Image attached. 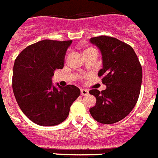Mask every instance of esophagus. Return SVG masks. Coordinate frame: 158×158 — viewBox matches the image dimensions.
<instances>
[{"label":"esophagus","mask_w":158,"mask_h":158,"mask_svg":"<svg viewBox=\"0 0 158 158\" xmlns=\"http://www.w3.org/2000/svg\"><path fill=\"white\" fill-rule=\"evenodd\" d=\"M88 94H89L88 89H81V95L85 96V95H87Z\"/></svg>","instance_id":"esophagus-1"}]
</instances>
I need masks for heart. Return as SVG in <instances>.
<instances>
[{"instance_id":"b5f03b06","label":"heart","mask_w":158,"mask_h":158,"mask_svg":"<svg viewBox=\"0 0 158 158\" xmlns=\"http://www.w3.org/2000/svg\"><path fill=\"white\" fill-rule=\"evenodd\" d=\"M90 49H92V48H85V50H84V52H86V51H89V50H90Z\"/></svg>"}]
</instances>
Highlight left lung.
I'll return each instance as SVG.
<instances>
[{
	"mask_svg": "<svg viewBox=\"0 0 158 158\" xmlns=\"http://www.w3.org/2000/svg\"><path fill=\"white\" fill-rule=\"evenodd\" d=\"M90 42L102 52L103 68L98 73L106 89H91L97 98L89 110L94 120L102 124H114L124 119L133 110L141 91L142 68L129 44L109 36L92 37Z\"/></svg>",
	"mask_w": 158,
	"mask_h": 158,
	"instance_id": "left-lung-1",
	"label": "left lung"
}]
</instances>
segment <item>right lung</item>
<instances>
[{
    "label": "right lung",
    "mask_w": 158,
    "mask_h": 158,
    "mask_svg": "<svg viewBox=\"0 0 158 158\" xmlns=\"http://www.w3.org/2000/svg\"><path fill=\"white\" fill-rule=\"evenodd\" d=\"M70 40H43L29 45L15 60L13 90L21 111L31 121L42 126L60 124L80 96L73 85H52L54 71L63 69Z\"/></svg>",
    "instance_id": "obj_1"
}]
</instances>
